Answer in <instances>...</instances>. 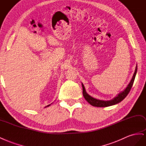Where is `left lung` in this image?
Here are the masks:
<instances>
[{
	"label": "left lung",
	"instance_id": "left-lung-1",
	"mask_svg": "<svg viewBox=\"0 0 146 146\" xmlns=\"http://www.w3.org/2000/svg\"><path fill=\"white\" fill-rule=\"evenodd\" d=\"M136 73H137V65L136 66V68L135 70V73L133 75V77L131 78L130 83L129 85L125 88L124 90H123L122 92L119 93L118 95H117L116 97H115L113 99H112L111 100L109 101H102L97 100V99L94 98L90 96L86 92L85 87H84L83 84L82 83V92H83V96L84 98L86 99V100L89 103V104H91L93 106L98 107H109L111 106H113L116 104H118L119 102L123 101L124 99L128 95L129 92L131 90V88L132 87L135 78L136 76Z\"/></svg>",
	"mask_w": 146,
	"mask_h": 146
}]
</instances>
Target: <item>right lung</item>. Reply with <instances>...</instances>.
Segmentation results:
<instances>
[{
  "mask_svg": "<svg viewBox=\"0 0 146 146\" xmlns=\"http://www.w3.org/2000/svg\"><path fill=\"white\" fill-rule=\"evenodd\" d=\"M50 106V105H48V106H46V107H48V106Z\"/></svg>",
  "mask_w": 146,
  "mask_h": 146,
  "instance_id": "1",
  "label": "right lung"
}]
</instances>
